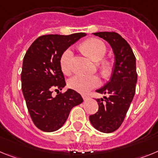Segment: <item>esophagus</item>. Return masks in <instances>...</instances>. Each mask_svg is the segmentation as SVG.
<instances>
[{
	"instance_id": "34e87169",
	"label": "esophagus",
	"mask_w": 158,
	"mask_h": 158,
	"mask_svg": "<svg viewBox=\"0 0 158 158\" xmlns=\"http://www.w3.org/2000/svg\"><path fill=\"white\" fill-rule=\"evenodd\" d=\"M82 97H83V99H84V100H87V98H89V97H88V96H87V95H83V96H82Z\"/></svg>"
}]
</instances>
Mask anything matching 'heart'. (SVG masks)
<instances>
[{
  "label": "heart",
  "instance_id": "obj_1",
  "mask_svg": "<svg viewBox=\"0 0 158 158\" xmlns=\"http://www.w3.org/2000/svg\"><path fill=\"white\" fill-rule=\"evenodd\" d=\"M80 48L94 62H99L100 60H102L106 52L103 42L95 38H90L85 40L80 45ZM72 57L73 52L71 48L67 49L61 56L60 68L64 73L68 74L71 71ZM109 68V64L107 63H103L102 64V68L104 71H107ZM100 84L101 81L97 76L75 75L68 80V86L70 88L82 94L89 92L91 89L98 87Z\"/></svg>",
  "mask_w": 158,
  "mask_h": 158
}]
</instances>
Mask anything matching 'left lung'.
Listing matches in <instances>:
<instances>
[{"label":"left lung","instance_id":"obj_1","mask_svg":"<svg viewBox=\"0 0 158 158\" xmlns=\"http://www.w3.org/2000/svg\"><path fill=\"white\" fill-rule=\"evenodd\" d=\"M96 36L107 41L113 49L114 64L111 78L96 91L107 94L97 98L98 110L89 119L93 127L102 133H112L120 127L135 94L138 74L136 58L127 40L114 31L94 32Z\"/></svg>","mask_w":158,"mask_h":158}]
</instances>
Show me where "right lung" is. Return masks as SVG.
Wrapping results in <instances>:
<instances>
[{
	"instance_id": "right-lung-1",
	"label": "right lung",
	"mask_w": 158,
	"mask_h": 158,
	"mask_svg": "<svg viewBox=\"0 0 158 158\" xmlns=\"http://www.w3.org/2000/svg\"><path fill=\"white\" fill-rule=\"evenodd\" d=\"M86 33L69 35H41L31 44L23 60L22 92L35 126L44 132H53L64 126L71 109L83 102L82 96L72 89L52 96L66 83L60 58L71 45Z\"/></svg>"
}]
</instances>
